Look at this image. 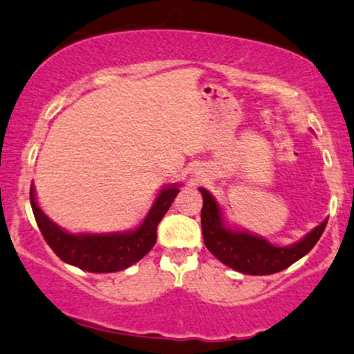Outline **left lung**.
Listing matches in <instances>:
<instances>
[{
  "label": "left lung",
  "mask_w": 354,
  "mask_h": 354,
  "mask_svg": "<svg viewBox=\"0 0 354 354\" xmlns=\"http://www.w3.org/2000/svg\"><path fill=\"white\" fill-rule=\"evenodd\" d=\"M201 194L204 199L201 211L204 245L219 261L246 275H272L290 267L314 248L328 224V221L321 223L295 245L275 246L245 231L227 230L214 197L206 189H201Z\"/></svg>",
  "instance_id": "left-lung-1"
}]
</instances>
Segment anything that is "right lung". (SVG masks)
Segmentation results:
<instances>
[{"mask_svg":"<svg viewBox=\"0 0 354 354\" xmlns=\"http://www.w3.org/2000/svg\"><path fill=\"white\" fill-rule=\"evenodd\" d=\"M177 194V185L163 189L145 221L131 233L121 234H71L60 230L37 206L33 185L30 187V203L41 236L60 260L87 272L108 273L128 268L153 248L158 223L172 206Z\"/></svg>","mask_w":354,"mask_h":354,"instance_id":"add662e5","label":"right lung"}]
</instances>
